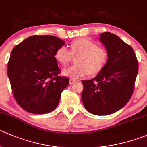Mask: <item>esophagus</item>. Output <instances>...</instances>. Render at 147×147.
I'll list each match as a JSON object with an SVG mask.
<instances>
[{
  "instance_id": "1",
  "label": "esophagus",
  "mask_w": 147,
  "mask_h": 147,
  "mask_svg": "<svg viewBox=\"0 0 147 147\" xmlns=\"http://www.w3.org/2000/svg\"><path fill=\"white\" fill-rule=\"evenodd\" d=\"M77 82L76 80H73V79H70V80H69V84H70V85H72V84L75 83V82Z\"/></svg>"
}]
</instances>
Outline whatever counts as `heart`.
I'll list each match as a JSON object with an SVG mask.
<instances>
[{"mask_svg": "<svg viewBox=\"0 0 147 147\" xmlns=\"http://www.w3.org/2000/svg\"><path fill=\"white\" fill-rule=\"evenodd\" d=\"M71 52L65 46L60 47L55 53V59L61 65H67L72 55L79 56L77 65L70 66L62 70V75L76 80L87 74L95 75L100 72L106 65L108 54L105 48L99 47L96 43L88 39L80 38L74 40L70 45Z\"/></svg>", "mask_w": 147, "mask_h": 147, "instance_id": "obj_1", "label": "heart"}]
</instances>
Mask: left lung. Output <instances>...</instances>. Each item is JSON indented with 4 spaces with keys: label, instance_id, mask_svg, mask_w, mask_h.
I'll return each instance as SVG.
<instances>
[{
    "label": "left lung",
    "instance_id": "1",
    "mask_svg": "<svg viewBox=\"0 0 147 147\" xmlns=\"http://www.w3.org/2000/svg\"><path fill=\"white\" fill-rule=\"evenodd\" d=\"M108 59L103 69L90 80H82V100L88 112L111 114L126 105L131 97L139 69L134 51L116 34H100Z\"/></svg>",
    "mask_w": 147,
    "mask_h": 147
}]
</instances>
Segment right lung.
I'll use <instances>...</instances> for the list:
<instances>
[{"label":"right lung","instance_id":"1","mask_svg":"<svg viewBox=\"0 0 147 147\" xmlns=\"http://www.w3.org/2000/svg\"><path fill=\"white\" fill-rule=\"evenodd\" d=\"M65 43L55 36H31L13 49L7 73L16 100L26 111L45 114L57 107L69 83L59 75L55 57Z\"/></svg>","mask_w":147,"mask_h":147}]
</instances>
